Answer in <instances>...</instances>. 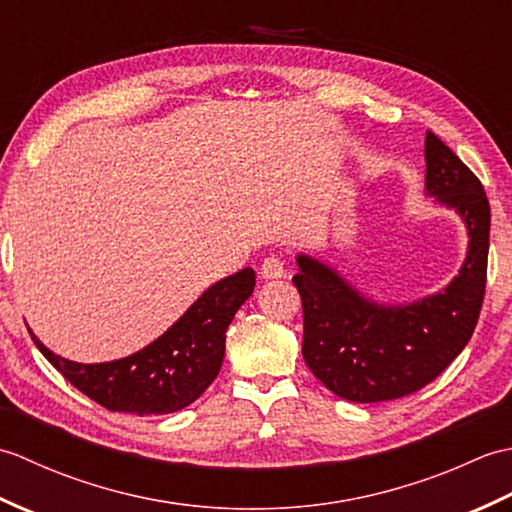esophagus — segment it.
<instances>
[{
	"label": "esophagus",
	"mask_w": 512,
	"mask_h": 512,
	"mask_svg": "<svg viewBox=\"0 0 512 512\" xmlns=\"http://www.w3.org/2000/svg\"><path fill=\"white\" fill-rule=\"evenodd\" d=\"M259 273H262V277L264 279H279V277H284V262H281V259L277 257V255H270V257H266L264 262H262V266H259Z\"/></svg>",
	"instance_id": "obj_1"
}]
</instances>
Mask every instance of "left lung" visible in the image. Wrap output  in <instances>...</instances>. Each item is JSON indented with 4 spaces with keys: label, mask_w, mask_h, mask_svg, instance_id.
Wrapping results in <instances>:
<instances>
[{
    "label": "left lung",
    "mask_w": 512,
    "mask_h": 512,
    "mask_svg": "<svg viewBox=\"0 0 512 512\" xmlns=\"http://www.w3.org/2000/svg\"><path fill=\"white\" fill-rule=\"evenodd\" d=\"M424 193L460 215L469 235L464 264L442 290L409 303L363 295L339 270L299 253L292 277L303 303V358L339 398L380 402L409 396L440 376L480 319L491 206L475 173L427 132Z\"/></svg>",
    "instance_id": "8db88e82"
}]
</instances>
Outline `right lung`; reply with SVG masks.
Instances as JSON below:
<instances>
[{"instance_id": "add662e5", "label": "right lung", "mask_w": 512, "mask_h": 512, "mask_svg": "<svg viewBox=\"0 0 512 512\" xmlns=\"http://www.w3.org/2000/svg\"><path fill=\"white\" fill-rule=\"evenodd\" d=\"M253 288V268L215 281L154 343L110 363L68 361L28 332L63 378L105 409L162 416L198 400L220 374L226 330Z\"/></svg>"}]
</instances>
